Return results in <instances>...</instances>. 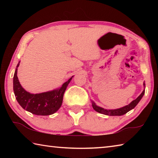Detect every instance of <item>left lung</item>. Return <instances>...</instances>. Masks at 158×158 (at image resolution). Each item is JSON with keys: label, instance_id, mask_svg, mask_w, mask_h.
I'll use <instances>...</instances> for the list:
<instances>
[{"label": "left lung", "instance_id": "1", "mask_svg": "<svg viewBox=\"0 0 158 158\" xmlns=\"http://www.w3.org/2000/svg\"><path fill=\"white\" fill-rule=\"evenodd\" d=\"M145 86H146L145 83L143 82L144 89L142 91V93L140 94V95L139 96L137 99H135V100L131 102L129 105L123 106L121 108H118L116 109H106L101 107V106H98L94 102L91 100L92 106L95 111H97L98 113L102 114L107 115V116H122V115H124L126 113H127L128 111L132 110V109H133L137 105V104L139 102V101L141 100V98H143L144 93H145Z\"/></svg>", "mask_w": 158, "mask_h": 158}]
</instances>
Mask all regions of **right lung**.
Returning <instances> with one entry per match:
<instances>
[{
    "instance_id": "add662e5",
    "label": "right lung",
    "mask_w": 158,
    "mask_h": 158,
    "mask_svg": "<svg viewBox=\"0 0 158 158\" xmlns=\"http://www.w3.org/2000/svg\"><path fill=\"white\" fill-rule=\"evenodd\" d=\"M19 63L20 61L17 64L13 77V90L18 103L23 109L38 116H49L56 112L62 105L64 93L73 76L56 89L32 94L26 91L19 81L17 69Z\"/></svg>"
}]
</instances>
